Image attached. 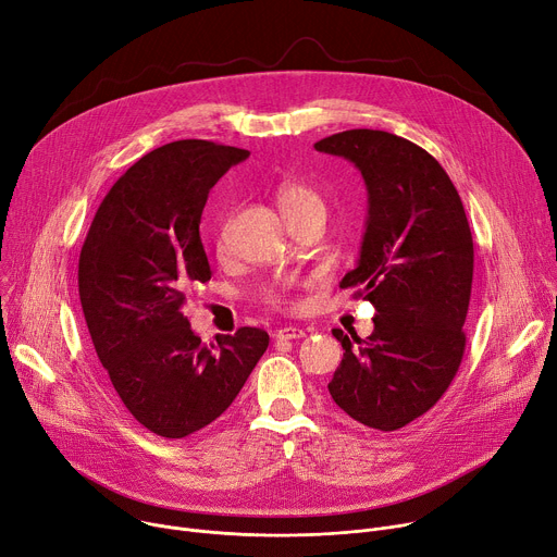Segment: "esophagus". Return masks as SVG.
<instances>
[{
    "label": "esophagus",
    "instance_id": "34e87169",
    "mask_svg": "<svg viewBox=\"0 0 557 557\" xmlns=\"http://www.w3.org/2000/svg\"><path fill=\"white\" fill-rule=\"evenodd\" d=\"M305 336L307 333L300 326H282L275 331V338H280V341H300Z\"/></svg>",
    "mask_w": 557,
    "mask_h": 557
}]
</instances>
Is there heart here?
<instances>
[{
	"label": "heart",
	"mask_w": 557,
	"mask_h": 557,
	"mask_svg": "<svg viewBox=\"0 0 557 557\" xmlns=\"http://www.w3.org/2000/svg\"><path fill=\"white\" fill-rule=\"evenodd\" d=\"M277 201H280V206H282V212L286 214L288 210H295V208H300V206H305V203L320 201V197H318L311 188H307V185H302V183H284L282 188H280V193H277ZM216 246H219V250L224 248V231H219ZM264 300H267L269 305H273V307H284V309L295 307L293 295H290L284 286H271V288H267V290H264Z\"/></svg>",
	"instance_id": "1"
}]
</instances>
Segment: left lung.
Returning <instances> with one entry per match:
<instances>
[{
  "label": "left lung",
  "mask_w": 557,
  "mask_h": 557,
  "mask_svg": "<svg viewBox=\"0 0 557 557\" xmlns=\"http://www.w3.org/2000/svg\"><path fill=\"white\" fill-rule=\"evenodd\" d=\"M315 150L364 178L360 259L341 286L376 309L369 338L333 329L345 354L329 394L358 423L392 432L423 417L459 372L474 269L468 216L446 170L412 140L347 129Z\"/></svg>",
  "instance_id": "1"
}]
</instances>
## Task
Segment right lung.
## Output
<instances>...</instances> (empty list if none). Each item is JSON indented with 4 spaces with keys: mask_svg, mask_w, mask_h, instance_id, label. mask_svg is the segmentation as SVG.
I'll use <instances>...</instances> for the list:
<instances>
[{
    "mask_svg": "<svg viewBox=\"0 0 557 557\" xmlns=\"http://www.w3.org/2000/svg\"><path fill=\"white\" fill-rule=\"evenodd\" d=\"M248 154L199 138L145 154L111 185L81 250L96 354L129 414L165 438L224 414L269 347L257 326L203 345L183 315L188 293L212 275L199 235L208 195Z\"/></svg>",
    "mask_w": 557,
    "mask_h": 557,
    "instance_id": "right-lung-1",
    "label": "right lung"
}]
</instances>
